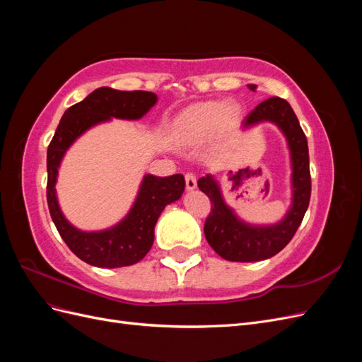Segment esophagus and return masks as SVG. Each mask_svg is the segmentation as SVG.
<instances>
[{"label":"esophagus","mask_w":362,"mask_h":362,"mask_svg":"<svg viewBox=\"0 0 362 362\" xmlns=\"http://www.w3.org/2000/svg\"><path fill=\"white\" fill-rule=\"evenodd\" d=\"M185 187H187V190H193L196 189V177L192 173V172H187L185 173Z\"/></svg>","instance_id":"obj_1"}]
</instances>
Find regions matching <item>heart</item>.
<instances>
[{"mask_svg": "<svg viewBox=\"0 0 362 362\" xmlns=\"http://www.w3.org/2000/svg\"><path fill=\"white\" fill-rule=\"evenodd\" d=\"M233 113V107H229L226 103L214 101L199 104L180 117L177 131L182 140L194 144L211 136L221 127L222 120L231 117Z\"/></svg>", "mask_w": 362, "mask_h": 362, "instance_id": "obj_1", "label": "heart"}]
</instances>
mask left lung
Listing matches in <instances>:
<instances>
[{
  "label": "left lung",
  "instance_id": "8db88e82",
  "mask_svg": "<svg viewBox=\"0 0 362 362\" xmlns=\"http://www.w3.org/2000/svg\"><path fill=\"white\" fill-rule=\"evenodd\" d=\"M255 90V84L247 86ZM273 122L287 137L291 154V185L293 201L286 217L276 225L254 226L245 223L234 214L223 198L218 184L211 175L199 178L198 187L211 201V213L208 214L204 233L208 245L228 261L252 262L267 259L286 247L298 231L310 205L311 175L308 141L300 128L291 105L282 98L273 96L258 104L243 120V128L259 122Z\"/></svg>",
  "mask_w": 362,
  "mask_h": 362
}]
</instances>
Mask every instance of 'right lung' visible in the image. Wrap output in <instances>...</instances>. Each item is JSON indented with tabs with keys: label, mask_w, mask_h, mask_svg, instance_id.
Segmentation results:
<instances>
[{
	"label": "right lung",
	"mask_w": 362,
	"mask_h": 362,
	"mask_svg": "<svg viewBox=\"0 0 362 362\" xmlns=\"http://www.w3.org/2000/svg\"><path fill=\"white\" fill-rule=\"evenodd\" d=\"M157 103V95L145 90H115L100 87L78 104L69 107L60 119L47 152V201L60 237L74 254L96 267L116 269L136 264L154 243V228L164 206L178 201L185 182L181 173L160 178L145 175L134 205L124 221L98 233H84L72 226L57 202L56 181L64 152L90 127L117 119H140Z\"/></svg>",
	"instance_id": "1"
}]
</instances>
